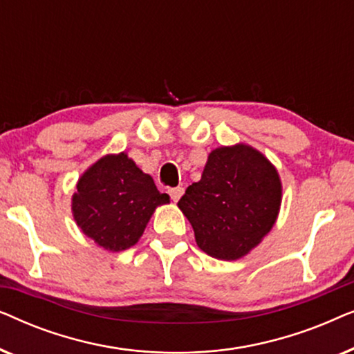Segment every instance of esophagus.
<instances>
[{
  "label": "esophagus",
  "mask_w": 354,
  "mask_h": 354,
  "mask_svg": "<svg viewBox=\"0 0 354 354\" xmlns=\"http://www.w3.org/2000/svg\"><path fill=\"white\" fill-rule=\"evenodd\" d=\"M169 195H171L172 201L177 203L180 200V196L183 195V188L182 187H176V188H169Z\"/></svg>",
  "instance_id": "obj_1"
}]
</instances>
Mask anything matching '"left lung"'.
Instances as JSON below:
<instances>
[{"instance_id":"obj_1","label":"left lung","mask_w":354,"mask_h":354,"mask_svg":"<svg viewBox=\"0 0 354 354\" xmlns=\"http://www.w3.org/2000/svg\"><path fill=\"white\" fill-rule=\"evenodd\" d=\"M282 185L275 167L246 145L222 147L207 158L201 180L177 203L212 258L234 261L263 240L277 219Z\"/></svg>"}]
</instances>
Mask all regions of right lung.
Masks as SVG:
<instances>
[{
  "instance_id": "obj_1",
  "label": "right lung",
  "mask_w": 354,
  "mask_h": 354,
  "mask_svg": "<svg viewBox=\"0 0 354 354\" xmlns=\"http://www.w3.org/2000/svg\"><path fill=\"white\" fill-rule=\"evenodd\" d=\"M169 203L151 176L143 174L127 154H109L95 162L77 183L72 212L77 225L109 251L137 243L153 211Z\"/></svg>"
}]
</instances>
